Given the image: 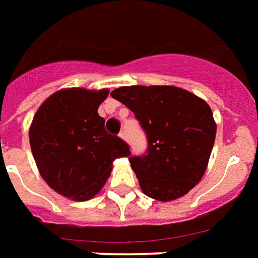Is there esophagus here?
I'll return each instance as SVG.
<instances>
[{
	"instance_id": "obj_1",
	"label": "esophagus",
	"mask_w": 258,
	"mask_h": 258,
	"mask_svg": "<svg viewBox=\"0 0 258 258\" xmlns=\"http://www.w3.org/2000/svg\"><path fill=\"white\" fill-rule=\"evenodd\" d=\"M119 138H120L122 140H127V135H126L125 131H122V132L119 133Z\"/></svg>"
}]
</instances>
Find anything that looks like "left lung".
Listing matches in <instances>:
<instances>
[{
    "mask_svg": "<svg viewBox=\"0 0 258 258\" xmlns=\"http://www.w3.org/2000/svg\"><path fill=\"white\" fill-rule=\"evenodd\" d=\"M135 113L147 135V154L131 157L145 195L168 202L204 177L216 136L211 106L174 85H131L111 92Z\"/></svg>",
    "mask_w": 258,
    "mask_h": 258,
    "instance_id": "obj_1",
    "label": "left lung"
}]
</instances>
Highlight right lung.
Masks as SVG:
<instances>
[{
  "label": "right lung",
  "instance_id": "right-lung-1",
  "mask_svg": "<svg viewBox=\"0 0 258 258\" xmlns=\"http://www.w3.org/2000/svg\"><path fill=\"white\" fill-rule=\"evenodd\" d=\"M108 88H63L51 94L33 116L29 143L46 184L73 201L94 198L105 185L113 160L127 157L129 146L105 131L98 106Z\"/></svg>",
  "mask_w": 258,
  "mask_h": 258
}]
</instances>
